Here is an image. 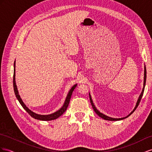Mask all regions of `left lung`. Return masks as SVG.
<instances>
[{"label":"left lung","mask_w":152,"mask_h":152,"mask_svg":"<svg viewBox=\"0 0 152 152\" xmlns=\"http://www.w3.org/2000/svg\"><path fill=\"white\" fill-rule=\"evenodd\" d=\"M146 67H145V72H144V83H143L142 91V92H141V94H140V96H139V98H138V99H137V103H136V104H135V108H134V109L131 112V113H130L129 115H128L127 116L124 117V118H110V117H108V116H107V115H104V114H102V113H101V112L96 108V107H95V105L94 104V103H93V102H92V98H91V94H90V93H89V98H90L91 103V105H92V108H93V109H94V112L100 117V118H103V119H104V120H108V121H119V120H123V119H125V118H128V117H129V116L135 110V109L137 108L138 105L139 104L140 102H141V98H142V95H143V93H144V91H145V85H146Z\"/></svg>","instance_id":"obj_1"}]
</instances>
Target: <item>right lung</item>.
<instances>
[{"label":"right lung","mask_w":152,"mask_h":152,"mask_svg":"<svg viewBox=\"0 0 152 152\" xmlns=\"http://www.w3.org/2000/svg\"><path fill=\"white\" fill-rule=\"evenodd\" d=\"M77 84L73 85V87L71 88V90L69 91L68 94L66 97V99L65 100V102L64 105L62 106V107L60 108V110H58V111L54 112L53 114H48V115H40V114H38L34 113L33 111L31 110L30 109L26 107V104H24V103L22 102V100L20 98V95L18 94V91L17 89V87L16 85V81H15V61L14 62V74H13V88H14V92L15 96H16L17 99L18 100L19 103H20L21 105L22 106V107L24 108V110H26V111L28 112V113L32 117V118L36 119H38V120H42V121H51V120H54L56 119L57 118H59L60 116H61L62 114H63L64 112H65V110H67V108L69 106V102L70 99H71V96L72 94L73 91L75 90V88L76 87Z\"/></svg>","instance_id":"add662e5"}]
</instances>
